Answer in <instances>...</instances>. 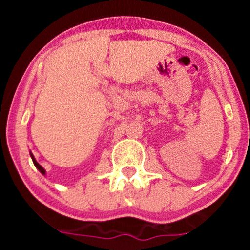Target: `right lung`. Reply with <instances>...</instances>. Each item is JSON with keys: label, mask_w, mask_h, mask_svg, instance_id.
Listing matches in <instances>:
<instances>
[{"label": "right lung", "mask_w": 250, "mask_h": 250, "mask_svg": "<svg viewBox=\"0 0 250 250\" xmlns=\"http://www.w3.org/2000/svg\"><path fill=\"white\" fill-rule=\"evenodd\" d=\"M30 156H31V160H33V162H34V165H35V167L39 169L40 171H41V174H43V175H45V170H44V168L42 167L41 165H39V163H37V161L35 160V157H34V155L31 154V151H30Z\"/></svg>", "instance_id": "right-lung-1"}]
</instances>
